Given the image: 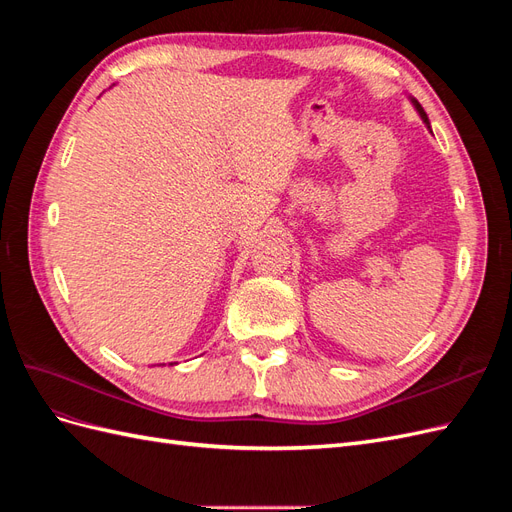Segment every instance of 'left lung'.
I'll list each match as a JSON object with an SVG mask.
<instances>
[{"label": "left lung", "mask_w": 512, "mask_h": 512, "mask_svg": "<svg viewBox=\"0 0 512 512\" xmlns=\"http://www.w3.org/2000/svg\"><path fill=\"white\" fill-rule=\"evenodd\" d=\"M414 106H416V111H418V113H421V117H423V121H425V123H427V128H429V119H427V115H425V111H423V106H421V104H418V102H416V100H414Z\"/></svg>", "instance_id": "8db88e82"}]
</instances>
